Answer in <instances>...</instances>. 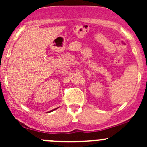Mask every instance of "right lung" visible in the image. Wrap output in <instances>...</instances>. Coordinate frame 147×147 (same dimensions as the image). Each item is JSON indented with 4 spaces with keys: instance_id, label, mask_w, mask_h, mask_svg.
I'll use <instances>...</instances> for the list:
<instances>
[{
    "instance_id": "obj_1",
    "label": "right lung",
    "mask_w": 147,
    "mask_h": 147,
    "mask_svg": "<svg viewBox=\"0 0 147 147\" xmlns=\"http://www.w3.org/2000/svg\"><path fill=\"white\" fill-rule=\"evenodd\" d=\"M57 108H58V107H57ZM57 108H55V109H53V110H51V111H49V112H48V113H50V112H53V111H54V110H55V109H57Z\"/></svg>"
}]
</instances>
